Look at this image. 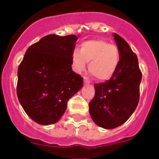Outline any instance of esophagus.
I'll return each mask as SVG.
<instances>
[{"instance_id": "34e87169", "label": "esophagus", "mask_w": 159, "mask_h": 159, "mask_svg": "<svg viewBox=\"0 0 159 159\" xmlns=\"http://www.w3.org/2000/svg\"><path fill=\"white\" fill-rule=\"evenodd\" d=\"M84 83L85 84H89L90 83V80L87 77H84Z\"/></svg>"}]
</instances>
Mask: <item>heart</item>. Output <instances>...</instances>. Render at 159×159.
<instances>
[{
  "mask_svg": "<svg viewBox=\"0 0 159 159\" xmlns=\"http://www.w3.org/2000/svg\"><path fill=\"white\" fill-rule=\"evenodd\" d=\"M120 54L117 47L101 39L85 41L79 51L72 54V64L76 72H83L86 62L89 63V71L97 79L105 81L111 78L118 67Z\"/></svg>",
  "mask_w": 159,
  "mask_h": 159,
  "instance_id": "b5f03b06",
  "label": "heart"
}]
</instances>
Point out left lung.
<instances>
[{"label":"left lung","instance_id":"left-lung-1","mask_svg":"<svg viewBox=\"0 0 159 159\" xmlns=\"http://www.w3.org/2000/svg\"><path fill=\"white\" fill-rule=\"evenodd\" d=\"M114 38L120 57L117 69L110 80L94 85L95 97L89 103L93 121L108 129L121 125L133 114L142 79L137 55L122 37L115 33Z\"/></svg>","mask_w":159,"mask_h":159}]
</instances>
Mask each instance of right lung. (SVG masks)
I'll list each match as a JSON object with an SVG mask.
<instances>
[{
  "mask_svg": "<svg viewBox=\"0 0 159 159\" xmlns=\"http://www.w3.org/2000/svg\"><path fill=\"white\" fill-rule=\"evenodd\" d=\"M74 34L44 36L30 46L18 67L17 97L25 113L39 125L59 120L68 100L83 86L72 69Z\"/></svg>",
  "mask_w": 159,
  "mask_h": 159,
  "instance_id": "add662e5",
  "label": "right lung"
}]
</instances>
